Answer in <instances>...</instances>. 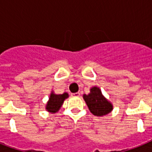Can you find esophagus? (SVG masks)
<instances>
[{
    "instance_id": "1",
    "label": "esophagus",
    "mask_w": 152,
    "mask_h": 152,
    "mask_svg": "<svg viewBox=\"0 0 152 152\" xmlns=\"http://www.w3.org/2000/svg\"><path fill=\"white\" fill-rule=\"evenodd\" d=\"M80 95V92H76V93H73V94H72V96H73V97H79Z\"/></svg>"
}]
</instances>
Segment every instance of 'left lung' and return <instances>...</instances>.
<instances>
[{
	"label": "left lung",
	"mask_w": 152,
	"mask_h": 152,
	"mask_svg": "<svg viewBox=\"0 0 152 152\" xmlns=\"http://www.w3.org/2000/svg\"><path fill=\"white\" fill-rule=\"evenodd\" d=\"M83 98L88 105L89 110L97 117L106 115L113 110V105L104 97L99 88L93 87L91 88L88 95H83Z\"/></svg>",
	"instance_id": "left-lung-1"
}]
</instances>
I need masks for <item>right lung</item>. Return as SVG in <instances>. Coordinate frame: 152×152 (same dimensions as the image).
I'll return each mask as SVG.
<instances>
[{
  "instance_id": "1",
  "label": "right lung",
  "mask_w": 152,
  "mask_h": 152,
  "mask_svg": "<svg viewBox=\"0 0 152 152\" xmlns=\"http://www.w3.org/2000/svg\"><path fill=\"white\" fill-rule=\"evenodd\" d=\"M68 97H69V94L66 92L63 93L61 95H57L52 91L49 101L47 102V104H46V110L52 113H56L59 110L65 99H67Z\"/></svg>"
}]
</instances>
